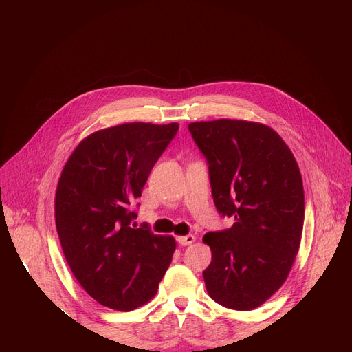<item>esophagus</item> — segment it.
Wrapping results in <instances>:
<instances>
[{"label":"esophagus","mask_w":352,"mask_h":352,"mask_svg":"<svg viewBox=\"0 0 352 352\" xmlns=\"http://www.w3.org/2000/svg\"><path fill=\"white\" fill-rule=\"evenodd\" d=\"M177 242L182 245V247H186V245H190L195 242V236L194 235H186V236H179Z\"/></svg>","instance_id":"esophagus-1"}]
</instances>
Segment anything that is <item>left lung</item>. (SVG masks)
Returning a JSON list of instances; mask_svg holds the SVG:
<instances>
[{"instance_id": "8db88e82", "label": "left lung", "mask_w": 352, "mask_h": 352, "mask_svg": "<svg viewBox=\"0 0 352 352\" xmlns=\"http://www.w3.org/2000/svg\"><path fill=\"white\" fill-rule=\"evenodd\" d=\"M208 163L211 194L233 226L202 238L211 263L202 272L220 305L248 311L264 304L289 274L304 226L300 167L272 127L219 119L189 123Z\"/></svg>"}]
</instances>
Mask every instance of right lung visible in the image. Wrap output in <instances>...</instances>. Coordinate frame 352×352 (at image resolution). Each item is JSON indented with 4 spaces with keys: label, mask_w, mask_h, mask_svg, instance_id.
<instances>
[{
    "label": "right lung",
    "mask_w": 352,
    "mask_h": 352,
    "mask_svg": "<svg viewBox=\"0 0 352 352\" xmlns=\"http://www.w3.org/2000/svg\"><path fill=\"white\" fill-rule=\"evenodd\" d=\"M179 124L124 123L74 148L58 179L56 226L70 270L95 301L132 311L157 294L173 236L131 228L132 210Z\"/></svg>",
    "instance_id": "obj_1"
}]
</instances>
